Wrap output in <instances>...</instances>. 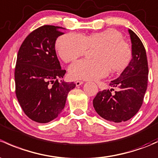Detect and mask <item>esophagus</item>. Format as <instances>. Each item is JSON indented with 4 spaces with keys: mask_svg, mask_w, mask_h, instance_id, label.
<instances>
[{
    "mask_svg": "<svg viewBox=\"0 0 158 158\" xmlns=\"http://www.w3.org/2000/svg\"><path fill=\"white\" fill-rule=\"evenodd\" d=\"M83 83H84V82H82V81H76V86H79V85H82Z\"/></svg>",
    "mask_w": 158,
    "mask_h": 158,
    "instance_id": "esophagus-1",
    "label": "esophagus"
}]
</instances>
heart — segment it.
Here are the masks:
<instances>
[{"label":"heart","mask_w":158,"mask_h":158,"mask_svg":"<svg viewBox=\"0 0 158 158\" xmlns=\"http://www.w3.org/2000/svg\"><path fill=\"white\" fill-rule=\"evenodd\" d=\"M95 49L94 60L82 59L69 66V74L74 79H98L111 69L113 73L123 72L132 61V46L123 40L120 31L114 29L92 32L87 35L68 33L59 37L56 48L65 63H69L84 55L89 48Z\"/></svg>","instance_id":"obj_1"}]
</instances>
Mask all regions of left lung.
I'll return each mask as SVG.
<instances>
[{"instance_id":"8db88e82","label":"left lung","mask_w":158,"mask_h":158,"mask_svg":"<svg viewBox=\"0 0 158 158\" xmlns=\"http://www.w3.org/2000/svg\"><path fill=\"white\" fill-rule=\"evenodd\" d=\"M129 32L133 51L130 64L119 78L110 82V90L98 92L93 100V106L98 115L115 123L125 122L135 115L143 103L148 80L144 44L133 31L129 29Z\"/></svg>"}]
</instances>
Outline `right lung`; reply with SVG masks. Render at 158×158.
Returning <instances> with one entry per match:
<instances>
[{"instance_id":"right-lung-1","label":"right lung","mask_w":158,"mask_h":158,"mask_svg":"<svg viewBox=\"0 0 158 158\" xmlns=\"http://www.w3.org/2000/svg\"><path fill=\"white\" fill-rule=\"evenodd\" d=\"M64 34L60 27L44 25L28 35L19 48L15 66V92L29 118L40 123L53 120L65 107L74 82L59 81L61 69L55 41Z\"/></svg>"}]
</instances>
